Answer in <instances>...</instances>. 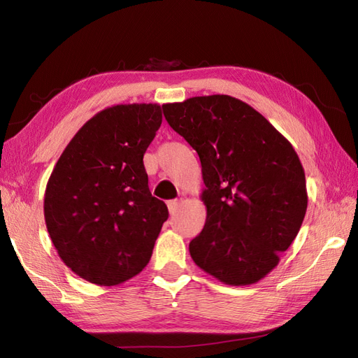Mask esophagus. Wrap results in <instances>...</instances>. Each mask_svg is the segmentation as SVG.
<instances>
[{
	"instance_id": "1",
	"label": "esophagus",
	"mask_w": 358,
	"mask_h": 358,
	"mask_svg": "<svg viewBox=\"0 0 358 358\" xmlns=\"http://www.w3.org/2000/svg\"><path fill=\"white\" fill-rule=\"evenodd\" d=\"M167 206H169V213L173 215L174 213L178 211V208H179V200H169V202H167Z\"/></svg>"
}]
</instances>
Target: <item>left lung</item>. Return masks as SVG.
<instances>
[{"label": "left lung", "mask_w": 358, "mask_h": 358, "mask_svg": "<svg viewBox=\"0 0 358 358\" xmlns=\"http://www.w3.org/2000/svg\"><path fill=\"white\" fill-rule=\"evenodd\" d=\"M162 109L202 164L206 222L189 243L191 258L223 284L258 282L280 263L307 213L298 153L267 118L231 95L191 97Z\"/></svg>", "instance_id": "8db88e82"}]
</instances>
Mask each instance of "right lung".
I'll return each instance as SVG.
<instances>
[{
    "instance_id": "obj_1",
    "label": "right lung",
    "mask_w": 358,
    "mask_h": 358,
    "mask_svg": "<svg viewBox=\"0 0 358 358\" xmlns=\"http://www.w3.org/2000/svg\"><path fill=\"white\" fill-rule=\"evenodd\" d=\"M162 123L156 103L95 113L65 147L47 182L43 215L65 266L118 285L149 264L169 209L152 196L144 153Z\"/></svg>"
}]
</instances>
